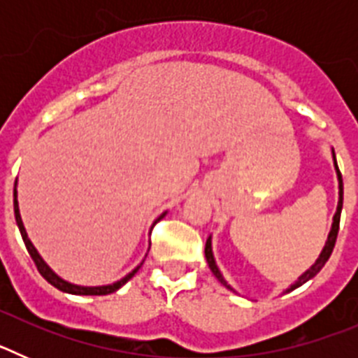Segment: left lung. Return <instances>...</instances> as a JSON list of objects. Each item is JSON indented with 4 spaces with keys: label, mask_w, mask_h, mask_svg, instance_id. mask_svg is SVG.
I'll return each instance as SVG.
<instances>
[{
    "label": "left lung",
    "mask_w": 358,
    "mask_h": 358,
    "mask_svg": "<svg viewBox=\"0 0 358 358\" xmlns=\"http://www.w3.org/2000/svg\"><path fill=\"white\" fill-rule=\"evenodd\" d=\"M331 154H334L335 170H337V179H339V204H337V211H335V215H334V224H331V231H330V235H328L327 243H324V249H322V251H321V255H319V258H317V260H315V264L312 265V267H310L305 274H301V276H299V280H297L296 283H294V285L290 287L289 292H290V290L297 289V287H301L303 283H306V281H308V280H312V278H314L315 274H317L319 271H321V268L324 267V264H327L328 258H330V256H331V251H334L335 242H337V235H339L341 211H343V176H341V170H339V166H337V161H335V152L331 150ZM204 255H206L208 265H210L211 273L215 274V278H217V280L220 281V283H222L224 287H227V289H229V290H233L229 285H227V281L224 280L222 274H220V271H218L217 264H215L213 251H211V236L206 240V248H204Z\"/></svg>",
    "instance_id": "obj_1"
}]
</instances>
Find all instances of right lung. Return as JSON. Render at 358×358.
Wrapping results in <instances>:
<instances>
[{"instance_id": "right-lung-1", "label": "right lung", "mask_w": 358, "mask_h": 358, "mask_svg": "<svg viewBox=\"0 0 358 358\" xmlns=\"http://www.w3.org/2000/svg\"><path fill=\"white\" fill-rule=\"evenodd\" d=\"M14 213H15V222H17L19 226V231H21V236H23L24 240V245H27L28 252H30L31 260H34V264H36L37 271L41 273V276L44 278V280L48 281V283H52L55 289L62 290V292H68V294H77V296H106V294H110V292H116V290L120 289V287H123L125 283H127L129 280H131L132 276H134L138 271H140L141 265H138V267L132 271L131 274H127L125 278H122L120 281H116V283H113V285H103V287H80V285H73V283H68V281H64L62 278L57 276L55 273H53L52 268L48 267V265L44 264V260L39 256V252L36 251V248L31 245V242L28 240V235L27 231H24V226H23V220H21V215H19V206H17V192L14 189ZM164 215V213H163ZM161 215V217H163ZM159 217V218H161Z\"/></svg>"}]
</instances>
